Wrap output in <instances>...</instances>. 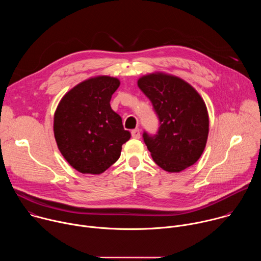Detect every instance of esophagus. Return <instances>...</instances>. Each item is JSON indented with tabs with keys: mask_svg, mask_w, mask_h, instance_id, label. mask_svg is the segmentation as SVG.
I'll return each instance as SVG.
<instances>
[{
	"mask_svg": "<svg viewBox=\"0 0 261 261\" xmlns=\"http://www.w3.org/2000/svg\"><path fill=\"white\" fill-rule=\"evenodd\" d=\"M131 135H132L133 138H136V139L140 138V131H139V129H134V130H132V131H131Z\"/></svg>",
	"mask_w": 261,
	"mask_h": 261,
	"instance_id": "obj_1",
	"label": "esophagus"
}]
</instances>
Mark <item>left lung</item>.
<instances>
[{
	"mask_svg": "<svg viewBox=\"0 0 261 261\" xmlns=\"http://www.w3.org/2000/svg\"><path fill=\"white\" fill-rule=\"evenodd\" d=\"M139 89L152 102L160 127L155 135L143 132L147 150L158 166L179 172L201 156L208 135L204 101L185 81L164 73L140 77Z\"/></svg>",
	"mask_w": 261,
	"mask_h": 261,
	"instance_id": "obj_1",
	"label": "left lung"
}]
</instances>
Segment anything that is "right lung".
<instances>
[{
	"label": "right lung",
	"mask_w": 261,
	"mask_h": 261,
	"mask_svg": "<svg viewBox=\"0 0 261 261\" xmlns=\"http://www.w3.org/2000/svg\"><path fill=\"white\" fill-rule=\"evenodd\" d=\"M119 87L118 79L93 77L70 90L57 107L54 132L58 147L82 173L104 172L120 158L122 145L131 137L109 103Z\"/></svg>",
	"instance_id": "1"
}]
</instances>
